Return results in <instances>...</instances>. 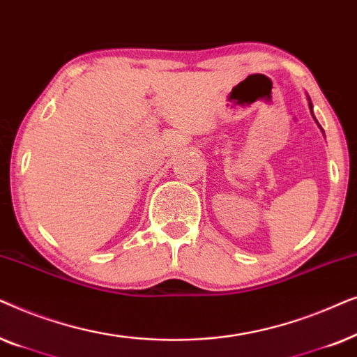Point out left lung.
Wrapping results in <instances>:
<instances>
[{"label":"left lung","instance_id":"obj_1","mask_svg":"<svg viewBox=\"0 0 357 357\" xmlns=\"http://www.w3.org/2000/svg\"><path fill=\"white\" fill-rule=\"evenodd\" d=\"M309 107H310V114H312V116H314V110H312V102H310V99H309ZM314 119H315V116H314ZM317 121V120H315ZM317 123H319V121H317ZM320 126V125H319ZM321 131H324V130H321Z\"/></svg>","mask_w":357,"mask_h":357}]
</instances>
